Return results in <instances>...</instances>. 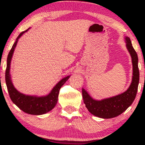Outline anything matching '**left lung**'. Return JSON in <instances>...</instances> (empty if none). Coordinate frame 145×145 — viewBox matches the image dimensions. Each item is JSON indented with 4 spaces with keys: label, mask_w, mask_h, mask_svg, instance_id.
<instances>
[{
    "label": "left lung",
    "mask_w": 145,
    "mask_h": 145,
    "mask_svg": "<svg viewBox=\"0 0 145 145\" xmlns=\"http://www.w3.org/2000/svg\"><path fill=\"white\" fill-rule=\"evenodd\" d=\"M126 48L130 54L133 66L131 83L127 91L114 97L101 100L93 99L87 91L82 88V97L88 110L94 116L102 119H111L120 115L127 110L135 99L139 83V69L138 55L133 48L129 37H125Z\"/></svg>",
    "instance_id": "1"
}]
</instances>
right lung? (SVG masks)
<instances>
[{
	"label": "right lung",
	"instance_id": "obj_1",
	"mask_svg": "<svg viewBox=\"0 0 145 145\" xmlns=\"http://www.w3.org/2000/svg\"><path fill=\"white\" fill-rule=\"evenodd\" d=\"M28 31L29 29L23 31L18 35L9 54H8L5 71V81L10 98L14 104H16L23 112L27 113V114H33V115H41V114L48 112L55 107L58 101L59 90L61 86L69 79L70 76H68L61 80L53 87L50 93L45 96L29 95L23 94L19 92L14 87L12 81H11V74H10V66H11V59H12L13 54H14L15 48L17 45L18 39L24 33L27 32Z\"/></svg>",
	"mask_w": 145,
	"mask_h": 145
}]
</instances>
